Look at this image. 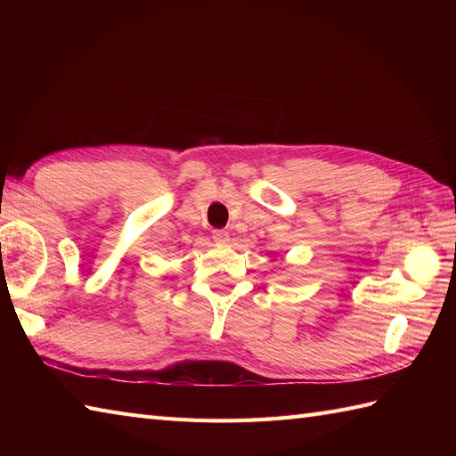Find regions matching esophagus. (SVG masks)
<instances>
[{
	"mask_svg": "<svg viewBox=\"0 0 456 456\" xmlns=\"http://www.w3.org/2000/svg\"><path fill=\"white\" fill-rule=\"evenodd\" d=\"M213 240H216L217 245H225L227 240H229V233L227 231H223V229H217V231H213Z\"/></svg>",
	"mask_w": 456,
	"mask_h": 456,
	"instance_id": "esophagus-1",
	"label": "esophagus"
}]
</instances>
